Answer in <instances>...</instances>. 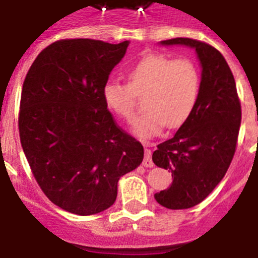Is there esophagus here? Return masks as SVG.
I'll return each instance as SVG.
<instances>
[{"label":"esophagus","instance_id":"1","mask_svg":"<svg viewBox=\"0 0 258 258\" xmlns=\"http://www.w3.org/2000/svg\"><path fill=\"white\" fill-rule=\"evenodd\" d=\"M145 146H150V143L146 142ZM143 166H146V168H152V166H154V161H152V152L150 149L145 150V160H143Z\"/></svg>","mask_w":258,"mask_h":258}]
</instances>
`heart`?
Segmentation results:
<instances>
[{
  "label": "heart",
  "mask_w": 258,
  "mask_h": 258,
  "mask_svg": "<svg viewBox=\"0 0 258 258\" xmlns=\"http://www.w3.org/2000/svg\"><path fill=\"white\" fill-rule=\"evenodd\" d=\"M200 74L190 58L173 59L165 54H147L127 72V84L107 81L103 99L116 115L132 121L138 97L145 112L136 118L133 132L141 138L160 134L163 127L181 126L199 99Z\"/></svg>",
  "instance_id": "b5f03b06"
}]
</instances>
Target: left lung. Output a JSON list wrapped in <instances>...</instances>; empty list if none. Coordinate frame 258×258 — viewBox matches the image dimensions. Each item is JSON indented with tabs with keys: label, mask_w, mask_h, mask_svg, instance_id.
<instances>
[{
	"label": "left lung",
	"mask_w": 258,
	"mask_h": 258,
	"mask_svg": "<svg viewBox=\"0 0 258 258\" xmlns=\"http://www.w3.org/2000/svg\"><path fill=\"white\" fill-rule=\"evenodd\" d=\"M161 44L194 47L203 67L195 109L152 154L155 165L170 170L173 178L169 188L155 194L156 202L168 209H187L206 199L229 169L238 143L240 99L231 70L216 47L186 37Z\"/></svg>",
	"instance_id": "1"
}]
</instances>
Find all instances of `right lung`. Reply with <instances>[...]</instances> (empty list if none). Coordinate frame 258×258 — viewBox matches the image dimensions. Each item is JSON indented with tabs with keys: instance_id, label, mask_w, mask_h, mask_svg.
Instances as JSON below:
<instances>
[{
	"instance_id": "1",
	"label": "right lung",
	"mask_w": 258,
	"mask_h": 258,
	"mask_svg": "<svg viewBox=\"0 0 258 258\" xmlns=\"http://www.w3.org/2000/svg\"><path fill=\"white\" fill-rule=\"evenodd\" d=\"M127 45L58 40L38 54L23 83V151L42 192L70 213L109 208L118 179L143 160V146L118 126L103 99L104 84Z\"/></svg>"
}]
</instances>
